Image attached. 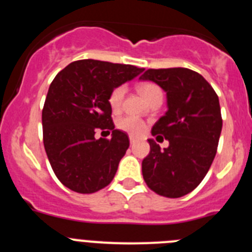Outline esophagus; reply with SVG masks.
<instances>
[{"label": "esophagus", "instance_id": "esophagus-1", "mask_svg": "<svg viewBox=\"0 0 252 252\" xmlns=\"http://www.w3.org/2000/svg\"><path fill=\"white\" fill-rule=\"evenodd\" d=\"M137 141V137H135V136H132V135H130V142L131 144H135V142Z\"/></svg>", "mask_w": 252, "mask_h": 252}]
</instances>
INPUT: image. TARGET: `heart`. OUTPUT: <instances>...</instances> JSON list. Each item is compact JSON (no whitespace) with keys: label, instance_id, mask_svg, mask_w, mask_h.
Listing matches in <instances>:
<instances>
[{"label":"heart","instance_id":"heart-1","mask_svg":"<svg viewBox=\"0 0 252 252\" xmlns=\"http://www.w3.org/2000/svg\"><path fill=\"white\" fill-rule=\"evenodd\" d=\"M139 92L140 94L146 99V102H151L153 99L157 98H162V92L157 84L154 83H142L139 86ZM125 95V87L120 86L117 88L112 91V93L110 94V104L113 110H119L120 106L122 103V99H124ZM117 126H119L120 130L125 131V132H128L130 135H141L144 131H145V124L141 121L137 117H133V116H126V117H122L117 122Z\"/></svg>","mask_w":252,"mask_h":252}]
</instances>
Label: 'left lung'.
<instances>
[{
	"label": "left lung",
	"mask_w": 252,
	"mask_h": 252,
	"mask_svg": "<svg viewBox=\"0 0 252 252\" xmlns=\"http://www.w3.org/2000/svg\"><path fill=\"white\" fill-rule=\"evenodd\" d=\"M139 79L158 84L166 93L168 107L151 135L164 136L169 146L161 150L148 140L142 177L158 194L183 197L199 186L217 153L222 130L218 97L199 73L187 68L148 69Z\"/></svg>",
	"instance_id": "obj_1"
}]
</instances>
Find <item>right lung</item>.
Here are the masks:
<instances>
[{"label":"right lung","instance_id":"add662e5","mask_svg":"<svg viewBox=\"0 0 252 252\" xmlns=\"http://www.w3.org/2000/svg\"><path fill=\"white\" fill-rule=\"evenodd\" d=\"M144 68L101 60L73 62L49 87L43 108L44 148L58 179L77 193H94L112 182L130 146L127 133L116 130L110 94ZM98 129L111 139H95Z\"/></svg>","mask_w":252,"mask_h":252}]
</instances>
